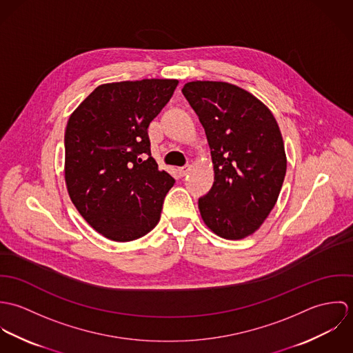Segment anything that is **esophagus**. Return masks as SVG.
I'll list each match as a JSON object with an SVG mask.
<instances>
[{"label":"esophagus","instance_id":"obj_1","mask_svg":"<svg viewBox=\"0 0 353 353\" xmlns=\"http://www.w3.org/2000/svg\"><path fill=\"white\" fill-rule=\"evenodd\" d=\"M178 171H179V174H181L182 176H186V175L189 174V171H190V165H185V167H181Z\"/></svg>","mask_w":353,"mask_h":353}]
</instances>
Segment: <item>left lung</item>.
Here are the masks:
<instances>
[{"label": "left lung", "mask_w": 353, "mask_h": 353, "mask_svg": "<svg viewBox=\"0 0 353 353\" xmlns=\"http://www.w3.org/2000/svg\"><path fill=\"white\" fill-rule=\"evenodd\" d=\"M182 92L205 129L214 171L199 200L202 220L224 239H243L266 220L285 178L279 123L262 101L230 83L190 81Z\"/></svg>", "instance_id": "8db88e82"}]
</instances>
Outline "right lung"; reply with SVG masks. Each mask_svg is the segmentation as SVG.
I'll return each instance as SVG.
<instances>
[{
  "label": "right lung",
  "instance_id": "1",
  "mask_svg": "<svg viewBox=\"0 0 353 353\" xmlns=\"http://www.w3.org/2000/svg\"><path fill=\"white\" fill-rule=\"evenodd\" d=\"M178 83L144 79L101 84L69 117L66 189L84 220L110 241H136L160 220L175 179L152 157L148 128Z\"/></svg>",
  "mask_w": 353,
  "mask_h": 353
}]
</instances>
